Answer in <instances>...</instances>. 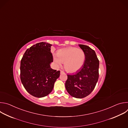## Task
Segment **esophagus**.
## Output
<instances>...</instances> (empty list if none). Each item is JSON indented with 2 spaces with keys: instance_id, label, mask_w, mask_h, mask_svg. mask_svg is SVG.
<instances>
[{
  "instance_id": "esophagus-1",
  "label": "esophagus",
  "mask_w": 128,
  "mask_h": 128,
  "mask_svg": "<svg viewBox=\"0 0 128 128\" xmlns=\"http://www.w3.org/2000/svg\"><path fill=\"white\" fill-rule=\"evenodd\" d=\"M63 73H64V72L63 71L60 70V74H63Z\"/></svg>"
}]
</instances>
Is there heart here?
Here are the masks:
<instances>
[{
	"label": "heart",
	"instance_id": "heart-1",
	"mask_svg": "<svg viewBox=\"0 0 128 128\" xmlns=\"http://www.w3.org/2000/svg\"><path fill=\"white\" fill-rule=\"evenodd\" d=\"M54 61L57 66H61L64 63V68L67 71L75 72L83 66L85 54L81 49L70 47L58 50L57 55L54 56Z\"/></svg>",
	"mask_w": 128,
	"mask_h": 128
}]
</instances>
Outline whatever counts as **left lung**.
<instances>
[{
	"label": "left lung",
	"mask_w": 128,
	"mask_h": 128,
	"mask_svg": "<svg viewBox=\"0 0 128 128\" xmlns=\"http://www.w3.org/2000/svg\"><path fill=\"white\" fill-rule=\"evenodd\" d=\"M85 54V61L76 74L67 75L65 88L72 97L83 98L94 89L99 78V61L95 52L89 46L80 44Z\"/></svg>",
	"instance_id": "1"
}]
</instances>
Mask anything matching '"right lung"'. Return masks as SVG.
I'll return each mask as SVG.
<instances>
[{
  "mask_svg": "<svg viewBox=\"0 0 128 128\" xmlns=\"http://www.w3.org/2000/svg\"><path fill=\"white\" fill-rule=\"evenodd\" d=\"M52 46L44 42L36 44L26 50L21 61V82L27 92L35 97L48 95L60 76V71L50 66L53 62Z\"/></svg>",
  "mask_w": 128,
  "mask_h": 128,
  "instance_id": "right-lung-1",
  "label": "right lung"
}]
</instances>
